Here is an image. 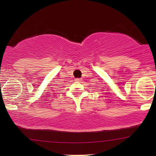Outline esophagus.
Instances as JSON below:
<instances>
[{
	"label": "esophagus",
	"mask_w": 156,
	"mask_h": 156,
	"mask_svg": "<svg viewBox=\"0 0 156 156\" xmlns=\"http://www.w3.org/2000/svg\"><path fill=\"white\" fill-rule=\"evenodd\" d=\"M75 81H76V82H80L81 79H80V78H76V79H75Z\"/></svg>",
	"instance_id": "34e87169"
}]
</instances>
